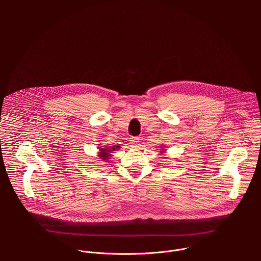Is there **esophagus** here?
<instances>
[{
    "instance_id": "1",
    "label": "esophagus",
    "mask_w": 261,
    "mask_h": 261,
    "mask_svg": "<svg viewBox=\"0 0 261 261\" xmlns=\"http://www.w3.org/2000/svg\"><path fill=\"white\" fill-rule=\"evenodd\" d=\"M139 139H138V137H130V144H131V146H133V147H135V146H138V141Z\"/></svg>"
}]
</instances>
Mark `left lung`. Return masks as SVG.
Returning a JSON list of instances; mask_svg holds the SVG:
<instances>
[{
    "label": "left lung",
    "instance_id": "obj_1",
    "mask_svg": "<svg viewBox=\"0 0 261 261\" xmlns=\"http://www.w3.org/2000/svg\"><path fill=\"white\" fill-rule=\"evenodd\" d=\"M161 153H164V151H161Z\"/></svg>",
    "mask_w": 261,
    "mask_h": 261
}]
</instances>
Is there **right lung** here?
Segmentation results:
<instances>
[{
  "mask_svg": "<svg viewBox=\"0 0 261 261\" xmlns=\"http://www.w3.org/2000/svg\"><path fill=\"white\" fill-rule=\"evenodd\" d=\"M119 145L117 146H113V147H103V148H99L100 150V153H99V157L104 160L105 162L108 161L109 157H110V153L111 151H116V148H118Z\"/></svg>",
  "mask_w": 261,
  "mask_h": 261,
  "instance_id": "right-lung-1",
  "label": "right lung"
}]
</instances>
